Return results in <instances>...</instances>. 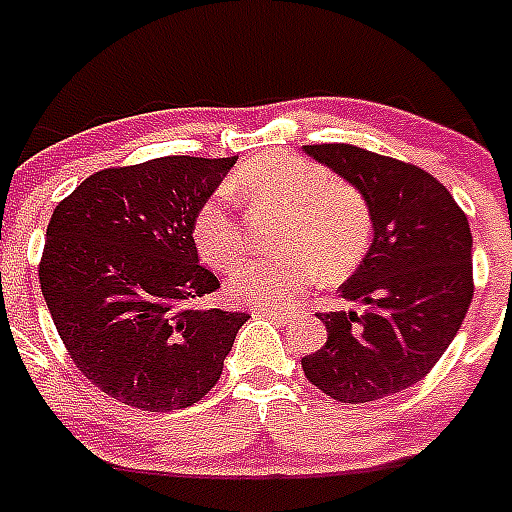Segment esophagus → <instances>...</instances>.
<instances>
[{
    "instance_id": "obj_1",
    "label": "esophagus",
    "mask_w": 512,
    "mask_h": 512,
    "mask_svg": "<svg viewBox=\"0 0 512 512\" xmlns=\"http://www.w3.org/2000/svg\"><path fill=\"white\" fill-rule=\"evenodd\" d=\"M255 315L270 317V320H278V322H289V320H291V312H281V309H270V307L257 309Z\"/></svg>"
}]
</instances>
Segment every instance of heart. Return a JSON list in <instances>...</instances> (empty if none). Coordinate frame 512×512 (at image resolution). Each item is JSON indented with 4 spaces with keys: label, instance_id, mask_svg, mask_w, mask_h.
Masks as SVG:
<instances>
[{
    "label": "heart",
    "instance_id": "obj_1",
    "mask_svg": "<svg viewBox=\"0 0 512 512\" xmlns=\"http://www.w3.org/2000/svg\"><path fill=\"white\" fill-rule=\"evenodd\" d=\"M229 191L249 208H278L281 255L236 265L229 294L252 307H294L322 278H341L362 263L372 239V213L362 192L328 169L291 153H263L231 176ZM197 252L229 268L244 252L242 221L228 192L210 195L192 223Z\"/></svg>",
    "mask_w": 512,
    "mask_h": 512
}]
</instances>
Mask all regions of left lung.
I'll return each mask as SVG.
<instances>
[{"label":"left lung","instance_id":"left-lung-1","mask_svg":"<svg viewBox=\"0 0 512 512\" xmlns=\"http://www.w3.org/2000/svg\"><path fill=\"white\" fill-rule=\"evenodd\" d=\"M354 184L375 239L341 286L362 312H320L328 341L302 359L307 380L341 403L401 393L427 377L455 338L474 296L471 231L435 176L356 145H304Z\"/></svg>","mask_w":512,"mask_h":512}]
</instances>
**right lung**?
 <instances>
[{
	"instance_id": "obj_1",
	"label": "right lung",
	"mask_w": 512,
	"mask_h": 512,
	"mask_svg": "<svg viewBox=\"0 0 512 512\" xmlns=\"http://www.w3.org/2000/svg\"><path fill=\"white\" fill-rule=\"evenodd\" d=\"M234 158L166 156L90 174L54 208L38 281L72 362L143 411L187 409L218 382L249 315L205 309L195 223Z\"/></svg>"
}]
</instances>
